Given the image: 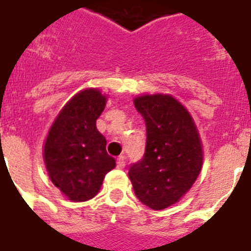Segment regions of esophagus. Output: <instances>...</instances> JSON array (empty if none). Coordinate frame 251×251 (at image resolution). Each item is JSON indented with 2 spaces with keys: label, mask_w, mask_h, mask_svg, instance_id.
<instances>
[{
  "label": "esophagus",
  "mask_w": 251,
  "mask_h": 251,
  "mask_svg": "<svg viewBox=\"0 0 251 251\" xmlns=\"http://www.w3.org/2000/svg\"><path fill=\"white\" fill-rule=\"evenodd\" d=\"M117 167H118V168L126 167V158H124L123 156H121V157H118V158H117Z\"/></svg>",
  "instance_id": "1"
}]
</instances>
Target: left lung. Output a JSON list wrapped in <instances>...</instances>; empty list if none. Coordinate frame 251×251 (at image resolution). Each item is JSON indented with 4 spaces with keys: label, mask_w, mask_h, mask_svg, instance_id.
Returning a JSON list of instances; mask_svg holds the SVG:
<instances>
[{
    "label": "left lung",
    "mask_w": 251,
    "mask_h": 251,
    "mask_svg": "<svg viewBox=\"0 0 251 251\" xmlns=\"http://www.w3.org/2000/svg\"><path fill=\"white\" fill-rule=\"evenodd\" d=\"M134 106L146 122L145 156L130 165L138 200L152 210L174 205L191 188L202 167V145L190 113L174 97L143 95Z\"/></svg>",
    "instance_id": "8db88e82"
}]
</instances>
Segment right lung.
<instances>
[{
    "label": "right lung",
    "mask_w": 251,
    "mask_h": 251,
    "mask_svg": "<svg viewBox=\"0 0 251 251\" xmlns=\"http://www.w3.org/2000/svg\"><path fill=\"white\" fill-rule=\"evenodd\" d=\"M106 98L98 89H85L66 103L49 130L44 159L50 179L69 200H90L105 175L115 167L106 153V139L97 119Z\"/></svg>",
    "instance_id": "1"
}]
</instances>
